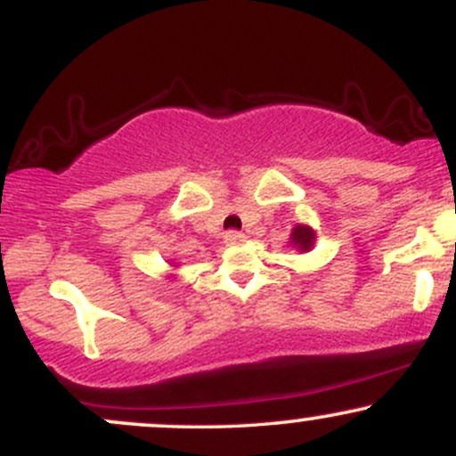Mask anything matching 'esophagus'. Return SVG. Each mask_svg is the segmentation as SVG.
I'll list each match as a JSON object with an SVG mask.
<instances>
[{"mask_svg":"<svg viewBox=\"0 0 456 456\" xmlns=\"http://www.w3.org/2000/svg\"><path fill=\"white\" fill-rule=\"evenodd\" d=\"M240 242H244L242 233H238V232L224 233V244H227V246H233V244H240Z\"/></svg>","mask_w":456,"mask_h":456,"instance_id":"obj_1","label":"esophagus"}]
</instances>
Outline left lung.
Returning <instances> with one entry per match:
<instances>
[{
	"instance_id": "left-lung-1",
	"label": "left lung",
	"mask_w": 456,
	"mask_h": 456,
	"mask_svg": "<svg viewBox=\"0 0 456 456\" xmlns=\"http://www.w3.org/2000/svg\"><path fill=\"white\" fill-rule=\"evenodd\" d=\"M289 240L297 250L306 253V250H311L313 244H315V232H313L311 227H306V224H296Z\"/></svg>"
}]
</instances>
